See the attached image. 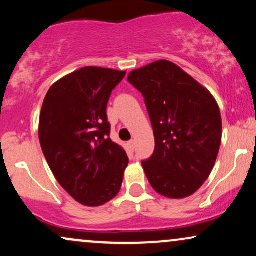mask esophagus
Masks as SVG:
<instances>
[{
  "label": "esophagus",
  "instance_id": "obj_1",
  "mask_svg": "<svg viewBox=\"0 0 256 256\" xmlns=\"http://www.w3.org/2000/svg\"><path fill=\"white\" fill-rule=\"evenodd\" d=\"M128 149H130L131 152H134V140H130V142H128Z\"/></svg>",
  "mask_w": 256,
  "mask_h": 256
}]
</instances>
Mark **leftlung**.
<instances>
[{
  "mask_svg": "<svg viewBox=\"0 0 256 256\" xmlns=\"http://www.w3.org/2000/svg\"><path fill=\"white\" fill-rule=\"evenodd\" d=\"M128 80L142 92L154 130L155 150L142 161L149 183L170 198L192 195L210 177L222 143L216 98L167 60L134 70Z\"/></svg>",
  "mask_w": 256,
  "mask_h": 256,
  "instance_id": "obj_1",
  "label": "left lung"
}]
</instances>
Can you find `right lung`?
<instances>
[{
    "label": "right lung",
    "instance_id": "1",
    "mask_svg": "<svg viewBox=\"0 0 256 256\" xmlns=\"http://www.w3.org/2000/svg\"><path fill=\"white\" fill-rule=\"evenodd\" d=\"M125 71L83 67L52 84L40 116V142L56 180L79 204L98 207L118 195L128 167L110 138L107 104Z\"/></svg>",
    "mask_w": 256,
    "mask_h": 256
}]
</instances>
